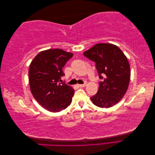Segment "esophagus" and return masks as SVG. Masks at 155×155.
I'll use <instances>...</instances> for the list:
<instances>
[{
	"label": "esophagus",
	"instance_id": "esophagus-1",
	"mask_svg": "<svg viewBox=\"0 0 155 155\" xmlns=\"http://www.w3.org/2000/svg\"><path fill=\"white\" fill-rule=\"evenodd\" d=\"M77 86L78 87H84L86 86V83H83V84H78Z\"/></svg>",
	"mask_w": 155,
	"mask_h": 155
}]
</instances>
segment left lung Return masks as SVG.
Returning <instances> with one entry per match:
<instances>
[{
	"label": "left lung",
	"mask_w": 155,
	"mask_h": 155,
	"mask_svg": "<svg viewBox=\"0 0 155 155\" xmlns=\"http://www.w3.org/2000/svg\"><path fill=\"white\" fill-rule=\"evenodd\" d=\"M95 62L100 79L99 88L91 97L92 103L101 108H109L118 103L127 90L130 70L127 58L118 46L99 43L83 53Z\"/></svg>",
	"instance_id": "obj_1"
}]
</instances>
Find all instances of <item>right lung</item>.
<instances>
[{
	"label": "right lung",
	"mask_w": 155,
	"mask_h": 155,
	"mask_svg": "<svg viewBox=\"0 0 155 155\" xmlns=\"http://www.w3.org/2000/svg\"><path fill=\"white\" fill-rule=\"evenodd\" d=\"M73 56L61 49L41 51L33 59L29 68L31 92L46 110L57 112L71 104L74 90L62 82L63 68Z\"/></svg>",
	"instance_id": "1"
}]
</instances>
